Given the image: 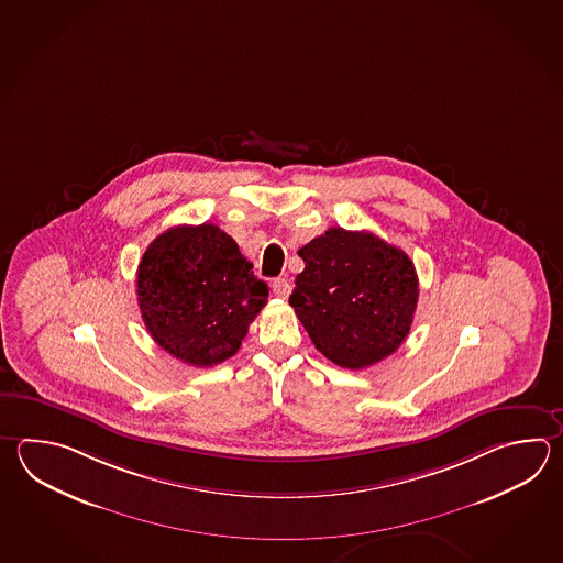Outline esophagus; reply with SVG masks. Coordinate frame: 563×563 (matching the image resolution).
I'll use <instances>...</instances> for the list:
<instances>
[{
    "label": "esophagus",
    "instance_id": "34e87169",
    "mask_svg": "<svg viewBox=\"0 0 563 563\" xmlns=\"http://www.w3.org/2000/svg\"><path fill=\"white\" fill-rule=\"evenodd\" d=\"M273 292H275V297H278V299H287L288 295H290V283H288L287 278H275L273 280Z\"/></svg>",
    "mask_w": 563,
    "mask_h": 563
}]
</instances>
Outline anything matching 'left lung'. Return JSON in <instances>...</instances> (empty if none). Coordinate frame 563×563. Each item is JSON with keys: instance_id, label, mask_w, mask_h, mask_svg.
Listing matches in <instances>:
<instances>
[{"instance_id": "1", "label": "left lung", "mask_w": 563, "mask_h": 563, "mask_svg": "<svg viewBox=\"0 0 563 563\" xmlns=\"http://www.w3.org/2000/svg\"><path fill=\"white\" fill-rule=\"evenodd\" d=\"M299 256L305 271L288 302L317 351L355 371L401 346L419 299L413 263L401 249L373 232L334 227Z\"/></svg>"}]
</instances>
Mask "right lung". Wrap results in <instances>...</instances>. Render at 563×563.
<instances>
[{
    "instance_id": "obj_1",
    "label": "right lung",
    "mask_w": 563,
    "mask_h": 563,
    "mask_svg": "<svg viewBox=\"0 0 563 563\" xmlns=\"http://www.w3.org/2000/svg\"><path fill=\"white\" fill-rule=\"evenodd\" d=\"M136 285L152 339L195 367L234 355L268 297L239 244L208 222L156 236L140 261Z\"/></svg>"
}]
</instances>
